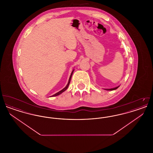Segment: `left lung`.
<instances>
[{"instance_id":"1","label":"left lung","mask_w":153,"mask_h":153,"mask_svg":"<svg viewBox=\"0 0 153 153\" xmlns=\"http://www.w3.org/2000/svg\"><path fill=\"white\" fill-rule=\"evenodd\" d=\"M119 87V86L117 87L114 88H111V89H105V90H107V91H113V90H115V89H117V88H118Z\"/></svg>"}]
</instances>
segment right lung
Returning <instances> with one entry per match:
<instances>
[{"mask_svg":"<svg viewBox=\"0 0 153 153\" xmlns=\"http://www.w3.org/2000/svg\"><path fill=\"white\" fill-rule=\"evenodd\" d=\"M73 72H74V69H73V71H72V73H71V76H70V77H69V81H68V84L66 85V86L64 88V89H62V90H61L60 91H59V92H57V93H56V94L52 95V96H51V97H53V96H58V95H60L61 94H62V92H64L65 91L66 89L68 88V87H69V84H70V82H71V78H72V74H73Z\"/></svg>","mask_w":153,"mask_h":153,"instance_id":"1","label":"right lung"}]
</instances>
